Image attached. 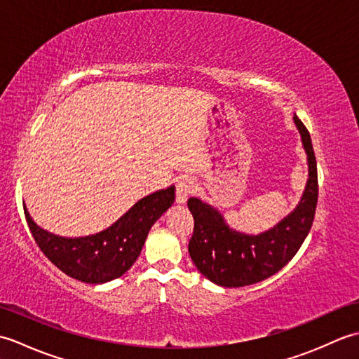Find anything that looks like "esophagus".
Here are the masks:
<instances>
[{
  "label": "esophagus",
  "mask_w": 359,
  "mask_h": 359,
  "mask_svg": "<svg viewBox=\"0 0 359 359\" xmlns=\"http://www.w3.org/2000/svg\"><path fill=\"white\" fill-rule=\"evenodd\" d=\"M194 191V184L189 177H180L175 185V201L177 203H185L188 197Z\"/></svg>",
  "instance_id": "esophagus-1"
}]
</instances>
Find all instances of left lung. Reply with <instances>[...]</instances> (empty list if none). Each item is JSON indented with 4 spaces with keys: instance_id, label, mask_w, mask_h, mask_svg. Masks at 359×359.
Listing matches in <instances>:
<instances>
[{
    "instance_id": "8db88e82",
    "label": "left lung",
    "mask_w": 359,
    "mask_h": 359,
    "mask_svg": "<svg viewBox=\"0 0 359 359\" xmlns=\"http://www.w3.org/2000/svg\"><path fill=\"white\" fill-rule=\"evenodd\" d=\"M309 160V180L299 205L280 222L257 236L242 234L224 222L211 205L191 197L188 208L194 217V231L188 251L205 278L222 287L256 284L278 273L301 248L313 225L318 203V170L310 133L293 117Z\"/></svg>"
}]
</instances>
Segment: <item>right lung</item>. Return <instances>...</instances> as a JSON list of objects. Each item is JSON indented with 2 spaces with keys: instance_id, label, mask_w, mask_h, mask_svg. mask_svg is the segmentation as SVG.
<instances>
[{
  "instance_id": "1",
  "label": "right lung",
  "mask_w": 359,
  "mask_h": 359,
  "mask_svg": "<svg viewBox=\"0 0 359 359\" xmlns=\"http://www.w3.org/2000/svg\"><path fill=\"white\" fill-rule=\"evenodd\" d=\"M174 197V187L143 197L116 224L86 238L69 239L41 230L26 207L25 216L36 245L57 269L86 284H103L131 269L149 228L171 207Z\"/></svg>"
}]
</instances>
